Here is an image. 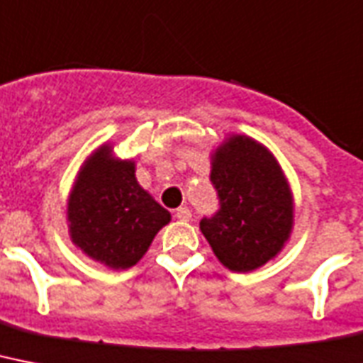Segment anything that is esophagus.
<instances>
[{"label": "esophagus", "mask_w": 363, "mask_h": 363, "mask_svg": "<svg viewBox=\"0 0 363 363\" xmlns=\"http://www.w3.org/2000/svg\"><path fill=\"white\" fill-rule=\"evenodd\" d=\"M175 216L179 218L181 222H188V220L191 218V212H190V208H188V207H179L175 211Z\"/></svg>", "instance_id": "obj_1"}]
</instances>
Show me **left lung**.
Here are the masks:
<instances>
[{"mask_svg":"<svg viewBox=\"0 0 363 363\" xmlns=\"http://www.w3.org/2000/svg\"><path fill=\"white\" fill-rule=\"evenodd\" d=\"M220 211L199 223L218 261L253 272L281 253L294 225V197L278 158L261 141L228 134L211 152Z\"/></svg>","mask_w":363,"mask_h":363,"instance_id":"8db88e82","label":"left lung"}]
</instances>
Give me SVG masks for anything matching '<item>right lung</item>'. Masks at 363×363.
Masks as SVG:
<instances>
[{"mask_svg": "<svg viewBox=\"0 0 363 363\" xmlns=\"http://www.w3.org/2000/svg\"><path fill=\"white\" fill-rule=\"evenodd\" d=\"M172 214L141 188L135 162L106 141L79 166L67 199L69 237L95 263L126 270L140 263Z\"/></svg>", "mask_w": 363, "mask_h": 363, "instance_id": "add662e5", "label": "right lung"}]
</instances>
